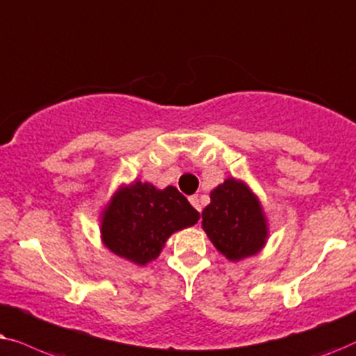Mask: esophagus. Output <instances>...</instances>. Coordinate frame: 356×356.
<instances>
[{
  "label": "esophagus",
  "mask_w": 356,
  "mask_h": 356,
  "mask_svg": "<svg viewBox=\"0 0 356 356\" xmlns=\"http://www.w3.org/2000/svg\"><path fill=\"white\" fill-rule=\"evenodd\" d=\"M188 200H191V203H192V207L195 208L197 211H202V205H200V198H198V195H192L191 198H188Z\"/></svg>",
  "instance_id": "obj_1"
}]
</instances>
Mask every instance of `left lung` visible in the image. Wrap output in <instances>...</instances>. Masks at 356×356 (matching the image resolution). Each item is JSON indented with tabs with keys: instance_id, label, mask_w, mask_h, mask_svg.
I'll return each instance as SVG.
<instances>
[{
	"instance_id": "1",
	"label": "left lung",
	"mask_w": 356,
	"mask_h": 356,
	"mask_svg": "<svg viewBox=\"0 0 356 356\" xmlns=\"http://www.w3.org/2000/svg\"><path fill=\"white\" fill-rule=\"evenodd\" d=\"M210 198L211 203L202 213V225L215 248L229 260L257 254L267 238L257 198L234 179L218 186Z\"/></svg>"
}]
</instances>
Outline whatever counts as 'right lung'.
Returning a JSON list of instances; mask_svg holds the SVG:
<instances>
[{
	"label": "right lung",
	"mask_w": 356,
	"mask_h": 356,
	"mask_svg": "<svg viewBox=\"0 0 356 356\" xmlns=\"http://www.w3.org/2000/svg\"><path fill=\"white\" fill-rule=\"evenodd\" d=\"M198 218L175 187L158 191L136 181L113 195L102 218V238L112 252L145 265L158 257L174 231L195 225Z\"/></svg>",
	"instance_id": "obj_1"
}]
</instances>
